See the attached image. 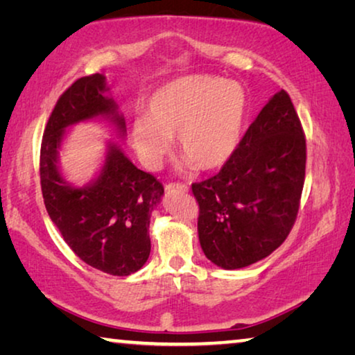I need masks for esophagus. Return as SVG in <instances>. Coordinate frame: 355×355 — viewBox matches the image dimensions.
Wrapping results in <instances>:
<instances>
[{
  "label": "esophagus",
  "instance_id": "1",
  "mask_svg": "<svg viewBox=\"0 0 355 355\" xmlns=\"http://www.w3.org/2000/svg\"><path fill=\"white\" fill-rule=\"evenodd\" d=\"M165 189H166L168 193H173V192H189V187L185 184H168Z\"/></svg>",
  "mask_w": 355,
  "mask_h": 355
}]
</instances>
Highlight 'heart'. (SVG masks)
<instances>
[{"label": "heart", "instance_id": "obj_1", "mask_svg": "<svg viewBox=\"0 0 355 355\" xmlns=\"http://www.w3.org/2000/svg\"><path fill=\"white\" fill-rule=\"evenodd\" d=\"M249 117L239 83L217 76H181L160 85L146 103V117L130 123V141L144 168L157 171L176 136L181 170H219L236 154Z\"/></svg>", "mask_w": 355, "mask_h": 355}]
</instances>
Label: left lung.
Returning a JSON list of instances; mask_svg holds the SVG:
<instances>
[{"instance_id":"obj_1","label":"left lung","mask_w":355,"mask_h":355,"mask_svg":"<svg viewBox=\"0 0 355 355\" xmlns=\"http://www.w3.org/2000/svg\"><path fill=\"white\" fill-rule=\"evenodd\" d=\"M306 139L287 92L270 98L222 170L192 184L198 238L212 263L244 268L281 246L297 219Z\"/></svg>"}]
</instances>
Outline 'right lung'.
<instances>
[{
	"label": "right lung",
	"mask_w": 355,
	"mask_h": 355,
	"mask_svg": "<svg viewBox=\"0 0 355 355\" xmlns=\"http://www.w3.org/2000/svg\"><path fill=\"white\" fill-rule=\"evenodd\" d=\"M103 74L85 76L58 98L41 146V189L46 209L64 243L87 265L112 276L136 272L149 259V223L162 201L163 185L141 171L109 141L100 173L83 187L63 178L58 150L69 127L103 119L125 138L119 106L107 96Z\"/></svg>",
	"instance_id": "1"
}]
</instances>
